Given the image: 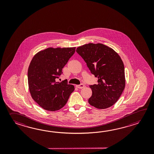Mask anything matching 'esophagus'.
<instances>
[{"label": "esophagus", "mask_w": 154, "mask_h": 154, "mask_svg": "<svg viewBox=\"0 0 154 154\" xmlns=\"http://www.w3.org/2000/svg\"><path fill=\"white\" fill-rule=\"evenodd\" d=\"M76 87L78 88H82L85 87V85L84 84H80V85H76Z\"/></svg>", "instance_id": "obj_1"}]
</instances>
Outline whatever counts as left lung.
Returning <instances> with one entry per match:
<instances>
[{
  "instance_id": "obj_1",
  "label": "left lung",
  "mask_w": 154,
  "mask_h": 154,
  "mask_svg": "<svg viewBox=\"0 0 154 154\" xmlns=\"http://www.w3.org/2000/svg\"><path fill=\"white\" fill-rule=\"evenodd\" d=\"M76 52L85 60L98 84L90 85L92 96L89 104L98 109H106L116 103L125 85V66L120 56L113 49L102 43L85 44Z\"/></svg>"
}]
</instances>
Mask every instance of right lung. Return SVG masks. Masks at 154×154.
Instances as JSON below:
<instances>
[{
  "label": "right lung",
  "mask_w": 154,
  "mask_h": 154,
  "mask_svg": "<svg viewBox=\"0 0 154 154\" xmlns=\"http://www.w3.org/2000/svg\"><path fill=\"white\" fill-rule=\"evenodd\" d=\"M76 47H49L33 56L28 68V84L32 98L44 109L63 108L74 90V85L57 82L56 78L75 52Z\"/></svg>",
  "instance_id": "right-lung-1"
}]
</instances>
